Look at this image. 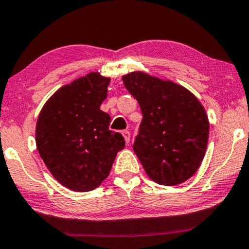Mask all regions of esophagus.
I'll return each mask as SVG.
<instances>
[{"label": "esophagus", "mask_w": 249, "mask_h": 249, "mask_svg": "<svg viewBox=\"0 0 249 249\" xmlns=\"http://www.w3.org/2000/svg\"><path fill=\"white\" fill-rule=\"evenodd\" d=\"M122 135H124V141L127 142V143H129V141H130V133L128 132V130H124V132H122Z\"/></svg>", "instance_id": "esophagus-1"}]
</instances>
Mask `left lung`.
I'll use <instances>...</instances> for the list:
<instances>
[{
    "label": "left lung",
    "mask_w": 249,
    "mask_h": 249,
    "mask_svg": "<svg viewBox=\"0 0 249 249\" xmlns=\"http://www.w3.org/2000/svg\"><path fill=\"white\" fill-rule=\"evenodd\" d=\"M122 81L143 116L133 149L147 175L163 186L185 182L199 169L207 148L203 106L182 86L143 71L129 72Z\"/></svg>",
    "instance_id": "obj_1"
}]
</instances>
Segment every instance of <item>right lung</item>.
Here are the masks:
<instances>
[{
	"label": "right lung",
	"mask_w": 249,
	"mask_h": 249,
	"mask_svg": "<svg viewBox=\"0 0 249 249\" xmlns=\"http://www.w3.org/2000/svg\"><path fill=\"white\" fill-rule=\"evenodd\" d=\"M109 81L94 71L63 86L44 103L36 122L41 159L53 177L71 191L97 188L124 148V136L109 130L110 116L100 109Z\"/></svg>",
	"instance_id": "1"
}]
</instances>
